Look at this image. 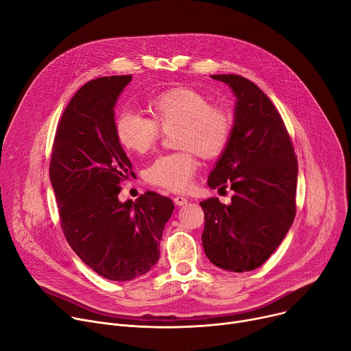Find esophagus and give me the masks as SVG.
<instances>
[{
    "mask_svg": "<svg viewBox=\"0 0 351 351\" xmlns=\"http://www.w3.org/2000/svg\"><path fill=\"white\" fill-rule=\"evenodd\" d=\"M173 202H175V204L176 206H184V204H188V199H186L184 196H175L173 197Z\"/></svg>",
    "mask_w": 351,
    "mask_h": 351,
    "instance_id": "obj_1",
    "label": "esophagus"
}]
</instances>
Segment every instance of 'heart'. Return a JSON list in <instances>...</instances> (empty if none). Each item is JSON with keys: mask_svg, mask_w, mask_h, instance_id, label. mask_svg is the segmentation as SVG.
<instances>
[{"mask_svg": "<svg viewBox=\"0 0 351 351\" xmlns=\"http://www.w3.org/2000/svg\"><path fill=\"white\" fill-rule=\"evenodd\" d=\"M154 119L141 111L123 108L115 117V135L120 144L136 154L149 151L159 136V125H178L176 145L182 151L159 155L145 169V179L172 192L188 189L199 168L196 152L216 158L227 148L232 131V117L220 106L189 87H175L159 93L148 101Z\"/></svg>", "mask_w": 351, "mask_h": 351, "instance_id": "1", "label": "heart"}]
</instances>
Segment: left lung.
I'll use <instances>...</instances> for the list:
<instances>
[{"label":"left lung","mask_w":351,"mask_h":351,"mask_svg":"<svg viewBox=\"0 0 351 351\" xmlns=\"http://www.w3.org/2000/svg\"><path fill=\"white\" fill-rule=\"evenodd\" d=\"M236 96L227 148L207 179L234 192L230 204L200 202L202 243L210 263L244 272L261 267L282 243L295 213L298 160L281 115L265 93L239 75H212Z\"/></svg>","instance_id":"8db88e82"}]
</instances>
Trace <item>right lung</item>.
Wrapping results in <instances>:
<instances>
[{
  "instance_id": "right-lung-1",
  "label": "right lung",
  "mask_w": 351,
  "mask_h": 351,
  "mask_svg": "<svg viewBox=\"0 0 351 351\" xmlns=\"http://www.w3.org/2000/svg\"><path fill=\"white\" fill-rule=\"evenodd\" d=\"M131 80L106 76L77 90L58 124L49 168L69 245L110 281H131L158 263L175 208L155 192L119 199L132 165L115 135L114 107Z\"/></svg>"
}]
</instances>
